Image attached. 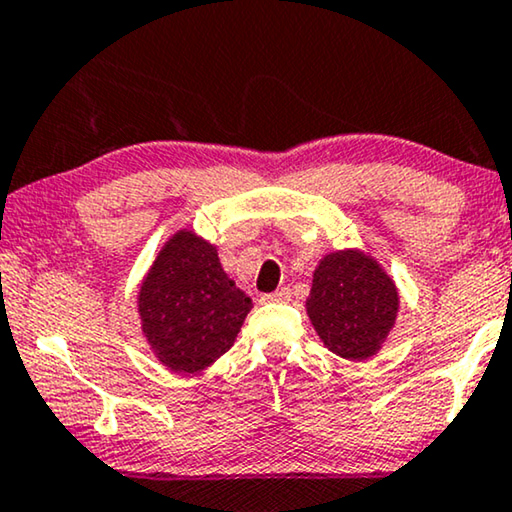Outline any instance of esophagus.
<instances>
[{
    "label": "esophagus",
    "mask_w": 512,
    "mask_h": 512,
    "mask_svg": "<svg viewBox=\"0 0 512 512\" xmlns=\"http://www.w3.org/2000/svg\"><path fill=\"white\" fill-rule=\"evenodd\" d=\"M262 301H280V304H283V301H290V290H287V287H280V290L271 294H262Z\"/></svg>",
    "instance_id": "obj_1"
}]
</instances>
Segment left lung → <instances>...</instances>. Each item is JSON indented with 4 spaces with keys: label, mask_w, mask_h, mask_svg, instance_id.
Returning a JSON list of instances; mask_svg holds the SVG:
<instances>
[{
    "label": "left lung",
    "mask_w": 512,
    "mask_h": 512,
    "mask_svg": "<svg viewBox=\"0 0 512 512\" xmlns=\"http://www.w3.org/2000/svg\"><path fill=\"white\" fill-rule=\"evenodd\" d=\"M306 311L334 355L364 362L383 348L397 325L399 290L371 253L334 250L315 266Z\"/></svg>",
    "instance_id": "8db88e82"
}]
</instances>
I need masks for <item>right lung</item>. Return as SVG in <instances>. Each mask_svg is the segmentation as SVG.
Listing matches in <instances>:
<instances>
[{"instance_id":"1","label":"right lung","mask_w":512,"mask_h":512,"mask_svg":"<svg viewBox=\"0 0 512 512\" xmlns=\"http://www.w3.org/2000/svg\"><path fill=\"white\" fill-rule=\"evenodd\" d=\"M253 299L222 269L218 248L178 229L155 255L139 285L141 331L160 364L199 373L236 341Z\"/></svg>"}]
</instances>
